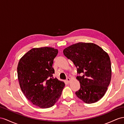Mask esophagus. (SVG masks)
I'll return each instance as SVG.
<instances>
[{"instance_id": "obj_1", "label": "esophagus", "mask_w": 124, "mask_h": 124, "mask_svg": "<svg viewBox=\"0 0 124 124\" xmlns=\"http://www.w3.org/2000/svg\"><path fill=\"white\" fill-rule=\"evenodd\" d=\"M70 81H71V79L70 78H66V81H67L68 82H70Z\"/></svg>"}]
</instances>
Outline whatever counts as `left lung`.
I'll list each match as a JSON object with an SVG mask.
<instances>
[{
  "label": "left lung",
  "instance_id": "1",
  "mask_svg": "<svg viewBox=\"0 0 124 124\" xmlns=\"http://www.w3.org/2000/svg\"><path fill=\"white\" fill-rule=\"evenodd\" d=\"M64 55L77 69L80 90L75 92L85 103L96 102L103 97L112 77L109 56L101 47L92 43L79 42L63 50ZM81 75H80V74Z\"/></svg>",
  "mask_w": 124,
  "mask_h": 124
}]
</instances>
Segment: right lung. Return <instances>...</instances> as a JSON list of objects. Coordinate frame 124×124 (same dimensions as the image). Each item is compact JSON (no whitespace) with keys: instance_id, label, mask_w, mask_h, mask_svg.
<instances>
[{"instance_id":"1","label":"right lung","mask_w":124,"mask_h":124,"mask_svg":"<svg viewBox=\"0 0 124 124\" xmlns=\"http://www.w3.org/2000/svg\"><path fill=\"white\" fill-rule=\"evenodd\" d=\"M58 49L50 47L33 48L22 57L17 74L20 86L30 102L42 108L53 106L61 96L64 82L53 77V60Z\"/></svg>"}]
</instances>
